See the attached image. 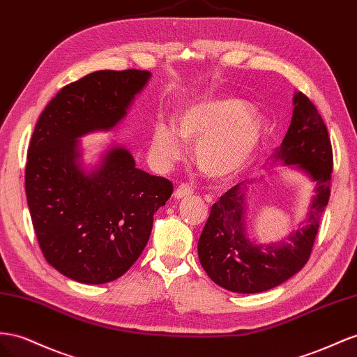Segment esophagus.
<instances>
[{"label": "esophagus", "instance_id": "obj_1", "mask_svg": "<svg viewBox=\"0 0 357 357\" xmlns=\"http://www.w3.org/2000/svg\"><path fill=\"white\" fill-rule=\"evenodd\" d=\"M194 194V189H192L186 183H183L176 190H174V198L176 199H181V198H188Z\"/></svg>", "mask_w": 357, "mask_h": 357}]
</instances>
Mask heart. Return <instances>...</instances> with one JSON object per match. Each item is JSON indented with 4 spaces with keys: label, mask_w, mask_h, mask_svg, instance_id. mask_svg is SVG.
<instances>
[{
    "label": "heart",
    "mask_w": 357,
    "mask_h": 357,
    "mask_svg": "<svg viewBox=\"0 0 357 357\" xmlns=\"http://www.w3.org/2000/svg\"><path fill=\"white\" fill-rule=\"evenodd\" d=\"M266 135L264 120L233 98L192 103L177 115L174 130L158 124L153 150L165 162L181 158V142L195 146L197 167L213 178H231L243 172L258 155Z\"/></svg>",
    "instance_id": "heart-1"
}]
</instances>
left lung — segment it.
Returning a JSON list of instances; mask_svg holds the SVG:
<instances>
[{
  "instance_id": "obj_1",
  "label": "left lung",
  "mask_w": 357,
  "mask_h": 357,
  "mask_svg": "<svg viewBox=\"0 0 357 357\" xmlns=\"http://www.w3.org/2000/svg\"><path fill=\"white\" fill-rule=\"evenodd\" d=\"M293 105L291 124L273 158L294 165L315 183L311 210L285 242L258 245L248 237L246 185L242 181L227 190L211 206L199 236L198 257L211 281L228 291H267L296 275L310 259L331 197L333 156L329 133L314 103L296 91Z\"/></svg>"
}]
</instances>
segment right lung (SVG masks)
Wrapping results in <instances>:
<instances>
[{"mask_svg": "<svg viewBox=\"0 0 357 357\" xmlns=\"http://www.w3.org/2000/svg\"><path fill=\"white\" fill-rule=\"evenodd\" d=\"M147 70H99L66 85L47 103L28 147L25 192L42 252L61 275L105 284L126 273L146 248L153 215L172 183L135 167L112 146L98 167L82 165L79 138L111 130L147 85Z\"/></svg>", "mask_w": 357, "mask_h": 357, "instance_id": "1", "label": "right lung"}]
</instances>
